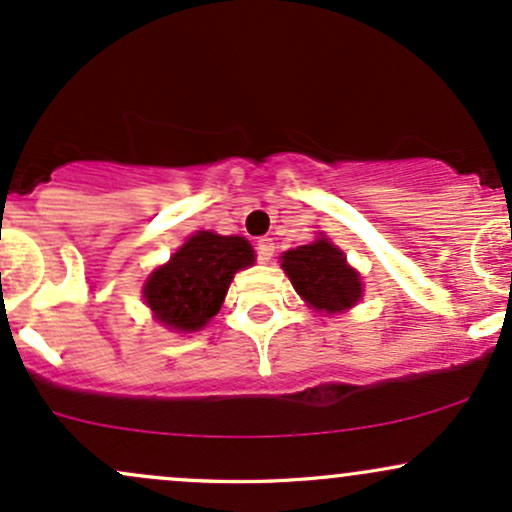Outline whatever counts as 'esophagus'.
I'll use <instances>...</instances> for the list:
<instances>
[{
	"label": "esophagus",
	"mask_w": 512,
	"mask_h": 512,
	"mask_svg": "<svg viewBox=\"0 0 512 512\" xmlns=\"http://www.w3.org/2000/svg\"><path fill=\"white\" fill-rule=\"evenodd\" d=\"M257 260L260 262H269L274 257V240L272 238H260L255 245Z\"/></svg>",
	"instance_id": "1"
}]
</instances>
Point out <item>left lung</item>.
Wrapping results in <instances>:
<instances>
[{
  "mask_svg": "<svg viewBox=\"0 0 512 512\" xmlns=\"http://www.w3.org/2000/svg\"><path fill=\"white\" fill-rule=\"evenodd\" d=\"M281 267L289 274L293 289L317 310L337 313L361 298V279L346 264L344 252L325 238L284 252Z\"/></svg>",
  "mask_w": 512,
  "mask_h": 512,
  "instance_id": "left-lung-1",
  "label": "left lung"
}]
</instances>
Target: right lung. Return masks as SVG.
I'll list each match as a JSON object with an SVG mask.
<instances>
[{"label":"right lung","instance_id":"1","mask_svg":"<svg viewBox=\"0 0 512 512\" xmlns=\"http://www.w3.org/2000/svg\"><path fill=\"white\" fill-rule=\"evenodd\" d=\"M252 262L255 250L245 238L199 231L149 276L144 301L170 330H202L219 313L233 274Z\"/></svg>","mask_w":512,"mask_h":512}]
</instances>
